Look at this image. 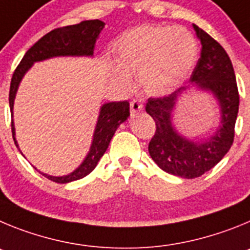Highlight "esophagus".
Segmentation results:
<instances>
[{"mask_svg":"<svg viewBox=\"0 0 250 250\" xmlns=\"http://www.w3.org/2000/svg\"><path fill=\"white\" fill-rule=\"evenodd\" d=\"M142 109H143V103H142L141 101L133 100L130 102V113H132V116H134V114H137L138 112H141Z\"/></svg>","mask_w":250,"mask_h":250,"instance_id":"esophagus-1","label":"esophagus"}]
</instances>
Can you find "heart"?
Masks as SVG:
<instances>
[{"label": "heart", "mask_w": 250, "mask_h": 250, "mask_svg": "<svg viewBox=\"0 0 250 250\" xmlns=\"http://www.w3.org/2000/svg\"><path fill=\"white\" fill-rule=\"evenodd\" d=\"M194 36L183 27L143 26L125 33L117 44L120 68L112 71L122 88L132 87L138 75L142 88L149 96L172 93L188 78L198 60Z\"/></svg>", "instance_id": "b5f03b06"}]
</instances>
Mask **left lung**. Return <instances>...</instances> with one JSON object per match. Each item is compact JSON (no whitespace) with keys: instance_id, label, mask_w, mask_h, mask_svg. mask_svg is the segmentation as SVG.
<instances>
[{"instance_id":"8db88e82","label":"left lung","mask_w":250,"mask_h":250,"mask_svg":"<svg viewBox=\"0 0 250 250\" xmlns=\"http://www.w3.org/2000/svg\"><path fill=\"white\" fill-rule=\"evenodd\" d=\"M202 43L201 57L189 81L202 91L212 92L220 107V125L212 137L193 142L177 132L172 112L177 98L187 89L181 87L159 98H148L146 112L156 122V133L148 150L152 159L164 172L182 178H197L212 169L230 149L239 109V93L233 64L226 49L202 28L193 24ZM189 87V86H188Z\"/></svg>"}]
</instances>
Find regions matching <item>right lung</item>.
Segmentation results:
<instances>
[{"label": "right lung", "instance_id": "obj_1", "mask_svg": "<svg viewBox=\"0 0 250 250\" xmlns=\"http://www.w3.org/2000/svg\"><path fill=\"white\" fill-rule=\"evenodd\" d=\"M103 27H104V22L100 20H89V21H82L81 23L72 24V26L60 27L40 38L23 56L17 68L15 69V73L11 80L10 97H8L11 117H13V102H15L16 92L19 89L20 82L23 78L24 73L32 67L35 62L58 57V56H93L94 44ZM128 117H129L128 101L104 103L101 107L91 149L80 167L73 170L71 174L62 175V177H53L44 173L42 174L49 181L56 182V183H69V182L77 181L88 175L96 168L101 157L108 148L109 142L117 128L120 127L121 123L125 122ZM11 128H12V137L16 147H19L15 138L13 120L11 122Z\"/></svg>", "mask_w": 250, "mask_h": 250}]
</instances>
